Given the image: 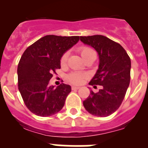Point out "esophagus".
<instances>
[{"instance_id":"34e87169","label":"esophagus","mask_w":148,"mask_h":148,"mask_svg":"<svg viewBox=\"0 0 148 148\" xmlns=\"http://www.w3.org/2000/svg\"><path fill=\"white\" fill-rule=\"evenodd\" d=\"M72 90H78V89H79L80 87H76V86H72Z\"/></svg>"}]
</instances>
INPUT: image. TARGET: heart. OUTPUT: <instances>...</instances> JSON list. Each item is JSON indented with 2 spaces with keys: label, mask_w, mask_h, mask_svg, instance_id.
Instances as JSON below:
<instances>
[{
  "label": "heart",
  "mask_w": 148,
  "mask_h": 148,
  "mask_svg": "<svg viewBox=\"0 0 148 148\" xmlns=\"http://www.w3.org/2000/svg\"><path fill=\"white\" fill-rule=\"evenodd\" d=\"M78 52L80 53L81 56H82V58L85 61H87L91 58H96V53L92 48L88 46H81L78 49ZM69 56V53L68 52H66L62 55L60 59V62L61 64H64L66 62ZM86 78V75L84 73H78V72H73L70 73L69 75L66 76V79L69 82L72 84H80L83 82L84 79Z\"/></svg>",
  "instance_id": "1"
}]
</instances>
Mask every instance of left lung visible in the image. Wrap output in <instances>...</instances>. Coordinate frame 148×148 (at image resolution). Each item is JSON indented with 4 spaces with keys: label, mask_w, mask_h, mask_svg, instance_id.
Segmentation results:
<instances>
[{
    "label": "left lung",
    "mask_w": 148,
    "mask_h": 148,
    "mask_svg": "<svg viewBox=\"0 0 148 148\" xmlns=\"http://www.w3.org/2000/svg\"><path fill=\"white\" fill-rule=\"evenodd\" d=\"M84 44L97 51L99 66L90 85L102 86L96 93L90 94L83 105L86 110L98 117H106L119 109L130 81V58L125 49L104 35L80 36Z\"/></svg>",
    "instance_id": "left-lung-1"
}]
</instances>
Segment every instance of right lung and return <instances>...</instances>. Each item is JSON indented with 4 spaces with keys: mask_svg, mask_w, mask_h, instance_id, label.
<instances>
[{
    "mask_svg": "<svg viewBox=\"0 0 148 148\" xmlns=\"http://www.w3.org/2000/svg\"><path fill=\"white\" fill-rule=\"evenodd\" d=\"M79 38L46 35L24 51L18 63V85L23 102L32 113L47 117L63 108L71 87L62 83L56 88L49 86V82L56 70L61 68L62 55Z\"/></svg>",
    "mask_w": 148,
    "mask_h": 148,
    "instance_id": "right-lung-1",
    "label": "right lung"
}]
</instances>
